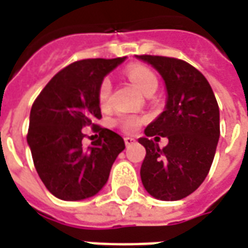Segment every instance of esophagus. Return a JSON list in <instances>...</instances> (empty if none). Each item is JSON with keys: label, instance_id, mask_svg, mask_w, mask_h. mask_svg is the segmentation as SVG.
<instances>
[{"label": "esophagus", "instance_id": "esophagus-1", "mask_svg": "<svg viewBox=\"0 0 248 248\" xmlns=\"http://www.w3.org/2000/svg\"><path fill=\"white\" fill-rule=\"evenodd\" d=\"M135 143V140L133 137H124V145L126 147H130L131 145H134Z\"/></svg>", "mask_w": 248, "mask_h": 248}]
</instances>
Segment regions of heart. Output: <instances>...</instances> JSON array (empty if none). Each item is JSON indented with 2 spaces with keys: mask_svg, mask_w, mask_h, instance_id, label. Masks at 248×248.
Segmentation results:
<instances>
[{
  "mask_svg": "<svg viewBox=\"0 0 248 248\" xmlns=\"http://www.w3.org/2000/svg\"><path fill=\"white\" fill-rule=\"evenodd\" d=\"M126 74L129 77V79L135 85V87L147 95L150 92H155L156 86H158V79L156 76L153 71L146 67V66L134 65L130 66ZM110 94H111V83L108 78H105L99 89H98V102L101 106H108V101H110ZM143 122V118L137 117V115H121L117 119V124L124 131H135L140 127Z\"/></svg>",
  "mask_w": 248,
  "mask_h": 248,
  "instance_id": "obj_1",
  "label": "heart"
}]
</instances>
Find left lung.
Instances as JSON below:
<instances>
[{
    "label": "left lung",
    "instance_id": "1",
    "mask_svg": "<svg viewBox=\"0 0 248 248\" xmlns=\"http://www.w3.org/2000/svg\"><path fill=\"white\" fill-rule=\"evenodd\" d=\"M137 58L161 74L167 92L165 110L138 140L146 149L140 179L151 197L179 201L195 191L210 171L220 134L218 102L207 79L190 63L161 56ZM156 135L169 140L163 149Z\"/></svg>",
    "mask_w": 248,
    "mask_h": 248
}]
</instances>
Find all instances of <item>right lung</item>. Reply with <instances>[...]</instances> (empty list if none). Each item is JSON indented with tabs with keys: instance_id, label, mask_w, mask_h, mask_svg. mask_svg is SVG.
I'll return each instance as SVG.
<instances>
[{
	"instance_id": "add662e5",
	"label": "right lung",
	"mask_w": 248,
	"mask_h": 248,
	"mask_svg": "<svg viewBox=\"0 0 248 248\" xmlns=\"http://www.w3.org/2000/svg\"><path fill=\"white\" fill-rule=\"evenodd\" d=\"M126 60H82L58 71L30 110L28 145L46 188L62 201H82L102 190L124 138L95 124L102 118L98 89L103 78ZM92 125L100 134L83 149L81 131Z\"/></svg>"
}]
</instances>
